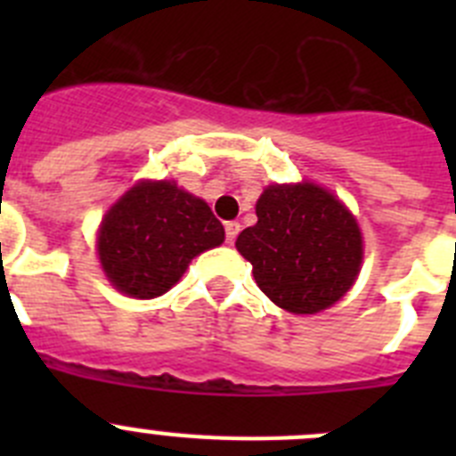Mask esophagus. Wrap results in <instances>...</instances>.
I'll return each instance as SVG.
<instances>
[{
    "label": "esophagus",
    "mask_w": 456,
    "mask_h": 456,
    "mask_svg": "<svg viewBox=\"0 0 456 456\" xmlns=\"http://www.w3.org/2000/svg\"><path fill=\"white\" fill-rule=\"evenodd\" d=\"M240 231H241L240 221H228V224H225V240L232 244V241H235V237L240 235Z\"/></svg>",
    "instance_id": "34e87169"
}]
</instances>
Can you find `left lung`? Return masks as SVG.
Segmentation results:
<instances>
[{"instance_id":"left-lung-1","label":"left lung","mask_w":456,"mask_h":456,"mask_svg":"<svg viewBox=\"0 0 456 456\" xmlns=\"http://www.w3.org/2000/svg\"><path fill=\"white\" fill-rule=\"evenodd\" d=\"M256 215L257 224L240 232L235 247L278 308L315 315L352 289L363 263V235L329 189L269 184Z\"/></svg>"}]
</instances>
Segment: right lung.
Returning <instances> with one entry per match:
<instances>
[{
    "label": "right lung",
    "instance_id": "right-lung-1",
    "mask_svg": "<svg viewBox=\"0 0 456 456\" xmlns=\"http://www.w3.org/2000/svg\"><path fill=\"white\" fill-rule=\"evenodd\" d=\"M224 240V225L203 199L168 180H141L109 208L95 247L118 292L155 299L178 283L193 257Z\"/></svg>",
    "mask_w": 456,
    "mask_h": 456
}]
</instances>
